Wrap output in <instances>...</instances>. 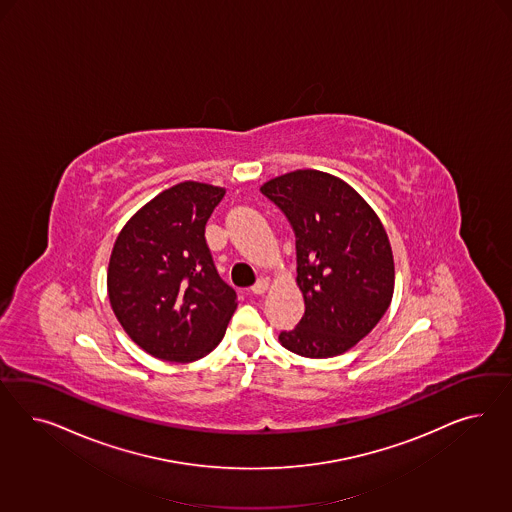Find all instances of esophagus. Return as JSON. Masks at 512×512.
<instances>
[{
  "label": "esophagus",
  "mask_w": 512,
  "mask_h": 512,
  "mask_svg": "<svg viewBox=\"0 0 512 512\" xmlns=\"http://www.w3.org/2000/svg\"><path fill=\"white\" fill-rule=\"evenodd\" d=\"M268 285H270V281L268 279L261 278L253 287H251V293L253 295H264L266 291H268Z\"/></svg>",
  "instance_id": "esophagus-1"
}]
</instances>
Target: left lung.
Instances as JSON below:
<instances>
[{
	"mask_svg": "<svg viewBox=\"0 0 512 512\" xmlns=\"http://www.w3.org/2000/svg\"><path fill=\"white\" fill-rule=\"evenodd\" d=\"M296 234V285L306 311L279 343L306 358L338 357L381 321L394 295L387 231L353 187L328 172H287L261 186Z\"/></svg>",
	"mask_w": 512,
	"mask_h": 512,
	"instance_id": "left-lung-1",
	"label": "left lung"
}]
</instances>
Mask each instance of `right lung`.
Here are the masks:
<instances>
[{
	"label": "right lung",
	"instance_id": "add662e5",
	"mask_svg": "<svg viewBox=\"0 0 512 512\" xmlns=\"http://www.w3.org/2000/svg\"><path fill=\"white\" fill-rule=\"evenodd\" d=\"M223 187L180 182L131 217L110 253V306L148 355L193 362L223 340L238 306L206 244V221Z\"/></svg>",
	"mask_w": 512,
	"mask_h": 512
}]
</instances>
